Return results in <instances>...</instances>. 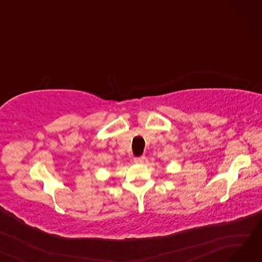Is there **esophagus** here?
<instances>
[{
  "mask_svg": "<svg viewBox=\"0 0 262 262\" xmlns=\"http://www.w3.org/2000/svg\"><path fill=\"white\" fill-rule=\"evenodd\" d=\"M144 160H145V157H144V156H141V157H136V158L134 159V162H135V163H137V164H141V163H143V162H144Z\"/></svg>",
  "mask_w": 262,
  "mask_h": 262,
  "instance_id": "34e87169",
  "label": "esophagus"
}]
</instances>
